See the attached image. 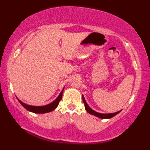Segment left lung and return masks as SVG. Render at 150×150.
<instances>
[{"label":"left lung","instance_id":"1","mask_svg":"<svg viewBox=\"0 0 150 150\" xmlns=\"http://www.w3.org/2000/svg\"><path fill=\"white\" fill-rule=\"evenodd\" d=\"M82 98H83V102L84 103V105H85V110L88 112V113L91 114V115H94L96 116V117H98L100 118H111L112 117H115V115H117V114H118L119 112H120L121 111H119L118 112H113V113H108V114H103V113H99V112H96L95 111H94V110H93L92 109H91L89 106L88 105V104L86 102V101H85V98L83 95V96H82Z\"/></svg>","mask_w":150,"mask_h":150}]
</instances>
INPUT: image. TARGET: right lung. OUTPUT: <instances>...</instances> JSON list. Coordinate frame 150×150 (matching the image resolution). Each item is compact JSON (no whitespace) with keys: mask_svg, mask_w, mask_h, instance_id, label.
<instances>
[{"mask_svg":"<svg viewBox=\"0 0 150 150\" xmlns=\"http://www.w3.org/2000/svg\"><path fill=\"white\" fill-rule=\"evenodd\" d=\"M63 89L62 90V92L59 94V95L58 96L57 98L53 102H52L49 104L46 105L44 106H32V105H27L26 103H24L23 102H21V100L18 99V101H19V103L22 105L24 108H25L26 110L28 111L32 112H35V113H46V112H48L50 111H52L53 110L56 109L59 103L60 102V100L62 98V96H63Z\"/></svg>","mask_w":150,"mask_h":150,"instance_id":"obj_1","label":"right lung"}]
</instances>
